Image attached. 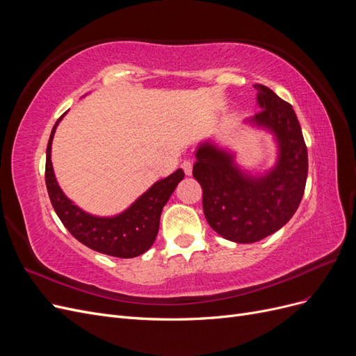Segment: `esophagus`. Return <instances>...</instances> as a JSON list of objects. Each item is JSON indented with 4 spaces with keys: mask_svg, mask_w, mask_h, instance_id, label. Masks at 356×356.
<instances>
[{
    "mask_svg": "<svg viewBox=\"0 0 356 356\" xmlns=\"http://www.w3.org/2000/svg\"><path fill=\"white\" fill-rule=\"evenodd\" d=\"M181 168H182V170H184V174L186 175H191V172H193V161L191 160H184L181 163Z\"/></svg>",
    "mask_w": 356,
    "mask_h": 356,
    "instance_id": "1",
    "label": "esophagus"
}]
</instances>
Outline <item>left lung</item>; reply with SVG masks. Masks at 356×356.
Masks as SVG:
<instances>
[{"label": "left lung", "instance_id": "1", "mask_svg": "<svg viewBox=\"0 0 356 356\" xmlns=\"http://www.w3.org/2000/svg\"><path fill=\"white\" fill-rule=\"evenodd\" d=\"M261 110L251 122L270 129L279 143L276 168L251 178L233 157L209 144L199 147L193 177L202 186L204 218L222 238L252 243L273 234L296 213L307 179V147L291 104L263 84H254Z\"/></svg>", "mask_w": 356, "mask_h": 356}]
</instances>
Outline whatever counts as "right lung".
Wrapping results in <instances>:
<instances>
[{"mask_svg": "<svg viewBox=\"0 0 356 356\" xmlns=\"http://www.w3.org/2000/svg\"><path fill=\"white\" fill-rule=\"evenodd\" d=\"M59 120L51 129L46 152V186L59 220L75 239L93 251L118 258H132L144 254L156 241L161 209L177 188L178 182L184 178V172L178 169L168 178L157 181L131 208L117 217H93L67 199L53 175L50 148Z\"/></svg>", "mask_w": 356, "mask_h": 356, "instance_id": "1", "label": "right lung"}]
</instances>
